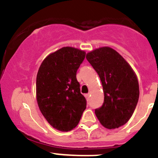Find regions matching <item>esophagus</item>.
<instances>
[{"label": "esophagus", "mask_w": 158, "mask_h": 158, "mask_svg": "<svg viewBox=\"0 0 158 158\" xmlns=\"http://www.w3.org/2000/svg\"><path fill=\"white\" fill-rule=\"evenodd\" d=\"M85 98H87V101H88L89 100V98H90V94H85Z\"/></svg>", "instance_id": "34e87169"}]
</instances>
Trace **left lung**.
Masks as SVG:
<instances>
[{
    "label": "left lung",
    "instance_id": "left-lung-1",
    "mask_svg": "<svg viewBox=\"0 0 158 158\" xmlns=\"http://www.w3.org/2000/svg\"><path fill=\"white\" fill-rule=\"evenodd\" d=\"M86 58L99 75L104 100L95 114L107 129L118 128L131 118L139 99L136 74L115 50L102 47L87 53Z\"/></svg>",
    "mask_w": 158,
    "mask_h": 158
}]
</instances>
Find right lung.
<instances>
[{
	"mask_svg": "<svg viewBox=\"0 0 158 158\" xmlns=\"http://www.w3.org/2000/svg\"><path fill=\"white\" fill-rule=\"evenodd\" d=\"M85 51L64 47L50 54L40 64L36 80V96L45 119L60 131L78 124L87 101L81 94L76 74Z\"/></svg>",
	"mask_w": 158,
	"mask_h": 158,
	"instance_id": "obj_1",
	"label": "right lung"
}]
</instances>
